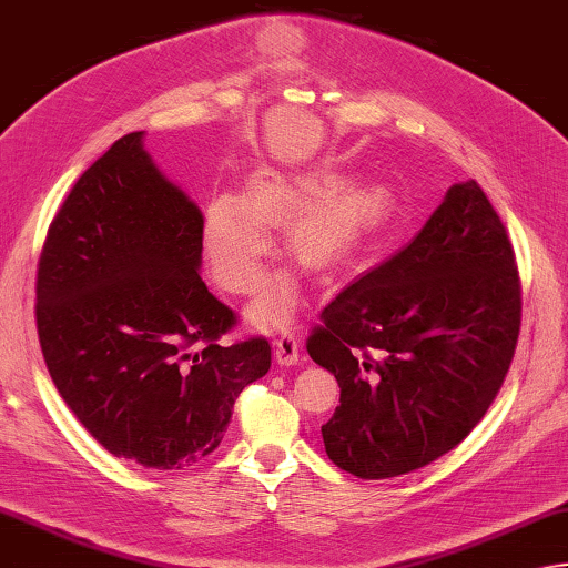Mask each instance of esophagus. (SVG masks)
<instances>
[{"instance_id":"1","label":"esophagus","mask_w":568,"mask_h":568,"mask_svg":"<svg viewBox=\"0 0 568 568\" xmlns=\"http://www.w3.org/2000/svg\"><path fill=\"white\" fill-rule=\"evenodd\" d=\"M274 361L280 365H294L298 361V341L294 333H282L274 343Z\"/></svg>"}]
</instances>
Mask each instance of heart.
Masks as SVG:
<instances>
[{
  "mask_svg": "<svg viewBox=\"0 0 568 568\" xmlns=\"http://www.w3.org/2000/svg\"><path fill=\"white\" fill-rule=\"evenodd\" d=\"M338 181L311 179H254L245 199L220 193L205 207L203 247L215 282L230 294L245 296L260 286L264 260L272 250L267 230L288 227L286 252L314 274L341 267L357 242L387 211V195L377 186H355L333 193ZM296 304V288L276 280L252 306L262 326L282 323Z\"/></svg>",
  "mask_w": 568,
  "mask_h": 568,
  "instance_id": "obj_1",
  "label": "heart"
}]
</instances>
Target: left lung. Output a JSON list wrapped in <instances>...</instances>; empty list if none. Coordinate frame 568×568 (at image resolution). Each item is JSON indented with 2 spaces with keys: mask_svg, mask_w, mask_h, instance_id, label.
I'll return each mask as SVG.
<instances>
[{
  "mask_svg": "<svg viewBox=\"0 0 568 568\" xmlns=\"http://www.w3.org/2000/svg\"><path fill=\"white\" fill-rule=\"evenodd\" d=\"M519 326L510 237L478 183H458L407 247L343 288L311 328V361L341 387L321 426L328 458L382 480L448 454L495 402Z\"/></svg>",
  "mask_w": 568,
  "mask_h": 568,
  "instance_id": "8db88e82",
  "label": "left lung"
}]
</instances>
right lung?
<instances>
[{
    "label": "right lung",
    "mask_w": 568,
    "mask_h": 568,
    "mask_svg": "<svg viewBox=\"0 0 568 568\" xmlns=\"http://www.w3.org/2000/svg\"><path fill=\"white\" fill-rule=\"evenodd\" d=\"M203 215L118 139L51 220L37 331L55 389L112 456L179 470L223 442L240 392L272 365L264 335L223 343L237 314L201 280Z\"/></svg>",
    "instance_id": "add662e5"
}]
</instances>
